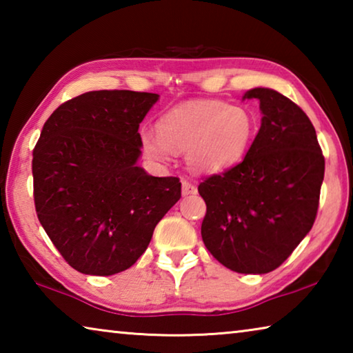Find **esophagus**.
<instances>
[{
	"mask_svg": "<svg viewBox=\"0 0 353 353\" xmlns=\"http://www.w3.org/2000/svg\"><path fill=\"white\" fill-rule=\"evenodd\" d=\"M198 188H196L194 183H191L188 181H182V194L188 196V194H194Z\"/></svg>",
	"mask_w": 353,
	"mask_h": 353,
	"instance_id": "34e87169",
	"label": "esophagus"
}]
</instances>
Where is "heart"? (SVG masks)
Returning <instances> with one entry per match:
<instances>
[{"mask_svg":"<svg viewBox=\"0 0 353 353\" xmlns=\"http://www.w3.org/2000/svg\"><path fill=\"white\" fill-rule=\"evenodd\" d=\"M256 121L243 105L221 99L193 101L163 113L157 134L145 132V152L166 160L171 149H185L188 166L202 174H214L241 162L254 140Z\"/></svg>","mask_w":353,"mask_h":353,"instance_id":"1","label":"heart"}]
</instances>
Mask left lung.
Segmentation results:
<instances>
[{"label": "left lung", "instance_id": "8db88e82", "mask_svg": "<svg viewBox=\"0 0 353 353\" xmlns=\"http://www.w3.org/2000/svg\"><path fill=\"white\" fill-rule=\"evenodd\" d=\"M261 126L246 157L199 183L207 213L205 248L240 274L279 268L312 230L318 214L325 160L310 118L271 88H252Z\"/></svg>", "mask_w": 353, "mask_h": 353}]
</instances>
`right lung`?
I'll return each mask as SVG.
<instances>
[{
  "instance_id": "1",
  "label": "right lung",
  "mask_w": 353,
  "mask_h": 353,
  "mask_svg": "<svg viewBox=\"0 0 353 353\" xmlns=\"http://www.w3.org/2000/svg\"><path fill=\"white\" fill-rule=\"evenodd\" d=\"M159 94L97 90L57 107L32 151L34 204L71 268L90 276L126 271L181 199L179 177L137 166L140 123Z\"/></svg>"
}]
</instances>
